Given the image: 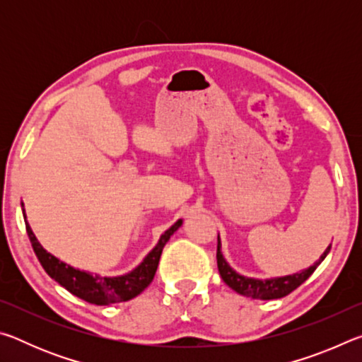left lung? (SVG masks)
<instances>
[{
    "label": "left lung",
    "mask_w": 362,
    "mask_h": 362,
    "mask_svg": "<svg viewBox=\"0 0 362 362\" xmlns=\"http://www.w3.org/2000/svg\"><path fill=\"white\" fill-rule=\"evenodd\" d=\"M332 246V244H330ZM330 246L324 250V254L320 257L313 267L303 269L300 273H293L289 274V276H283V278H273V279H254V278H247L243 276V274L236 273L233 269L222 255V244H220V238H217V267H218V273L222 279L225 281V284L231 287L233 291H236L241 296H246L250 298H259V300H273V298H281L289 296L292 291H296L300 284H303L306 279H308L311 274H313L317 265L326 259V255L329 254Z\"/></svg>",
    "instance_id": "obj_1"
}]
</instances>
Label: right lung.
Listing matches in <instances>:
<instances>
[{"label": "right lung", "mask_w": 362, "mask_h": 362, "mask_svg": "<svg viewBox=\"0 0 362 362\" xmlns=\"http://www.w3.org/2000/svg\"><path fill=\"white\" fill-rule=\"evenodd\" d=\"M23 217H25V214H23ZM180 225L182 218L177 220L169 230L164 231V235L159 238L156 246L153 247L151 252L145 257L144 262L140 263L136 269H132V272L127 274H122V276L107 278L99 276V274L94 276V274L90 273L81 272V269L66 265V263L60 262L57 257L49 254L38 243V240H36V236L33 235V231L30 228L25 217L27 235L30 238V243H32V247L36 257H38L41 267L45 268V272L54 281H57L60 286L65 287L70 293H73V296L94 305L127 302V300L137 297L140 292H144L146 287L150 286L153 278H155L159 257H161L164 246H166V243L170 240V236L179 230Z\"/></svg>", "instance_id": "right-lung-1"}]
</instances>
